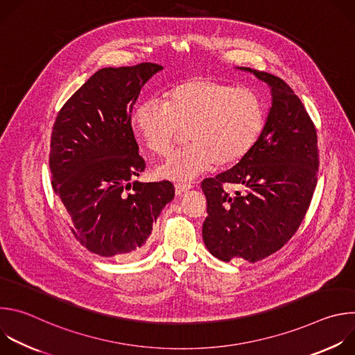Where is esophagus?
<instances>
[{"instance_id": "obj_1", "label": "esophagus", "mask_w": 355, "mask_h": 355, "mask_svg": "<svg viewBox=\"0 0 355 355\" xmlns=\"http://www.w3.org/2000/svg\"><path fill=\"white\" fill-rule=\"evenodd\" d=\"M191 188H192V185L188 184V182H177V184H175V193H177V195H181L182 192H185V191H188V189H191Z\"/></svg>"}]
</instances>
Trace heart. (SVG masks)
<instances>
[{
	"label": "heart",
	"instance_id": "heart-1",
	"mask_svg": "<svg viewBox=\"0 0 355 355\" xmlns=\"http://www.w3.org/2000/svg\"><path fill=\"white\" fill-rule=\"evenodd\" d=\"M266 125L260 95L230 83L191 77L163 98L148 99L130 115L135 137L148 151L167 156L184 139L189 144L157 168L163 178L182 181L241 162L256 147Z\"/></svg>",
	"mask_w": 355,
	"mask_h": 355
}]
</instances>
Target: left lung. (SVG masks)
<instances>
[{
  "label": "left lung",
  "mask_w": 355,
  "mask_h": 355,
  "mask_svg": "<svg viewBox=\"0 0 355 355\" xmlns=\"http://www.w3.org/2000/svg\"><path fill=\"white\" fill-rule=\"evenodd\" d=\"M243 70L271 87L272 107L256 147L230 170L202 181L208 204L202 239L222 261L256 263L288 243L305 218L319 150L316 126L293 89L274 74Z\"/></svg>",
  "instance_id": "obj_1"
}]
</instances>
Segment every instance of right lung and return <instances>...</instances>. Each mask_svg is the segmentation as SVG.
I'll return each mask as SVG.
<instances>
[{
    "mask_svg": "<svg viewBox=\"0 0 355 355\" xmlns=\"http://www.w3.org/2000/svg\"><path fill=\"white\" fill-rule=\"evenodd\" d=\"M162 69L140 63L98 70L69 98L53 125L49 156L53 189L71 233L101 257L139 259L175 193L167 180L130 182L146 167L130 115L141 87Z\"/></svg>",
    "mask_w": 355,
    "mask_h": 355,
    "instance_id": "1",
    "label": "right lung"
}]
</instances>
